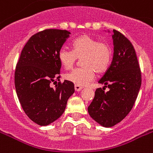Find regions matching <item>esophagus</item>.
I'll list each match as a JSON object with an SVG mask.
<instances>
[{
    "mask_svg": "<svg viewBox=\"0 0 153 153\" xmlns=\"http://www.w3.org/2000/svg\"><path fill=\"white\" fill-rule=\"evenodd\" d=\"M82 89V86H80V85H74V89H75V91L76 92L81 91Z\"/></svg>",
    "mask_w": 153,
    "mask_h": 153,
    "instance_id": "esophagus-1",
    "label": "esophagus"
}]
</instances>
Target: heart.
<instances>
[{
    "label": "heart",
    "mask_w": 153,
    "mask_h": 153,
    "mask_svg": "<svg viewBox=\"0 0 153 153\" xmlns=\"http://www.w3.org/2000/svg\"><path fill=\"white\" fill-rule=\"evenodd\" d=\"M72 51L62 48L58 59L67 69L72 68L77 58H81L83 68H76L65 74L66 80L75 85H85L94 78V72L101 73L108 69L111 63L112 51L105 42H98L91 36L84 34L72 42Z\"/></svg>",
    "instance_id": "obj_1"
}]
</instances>
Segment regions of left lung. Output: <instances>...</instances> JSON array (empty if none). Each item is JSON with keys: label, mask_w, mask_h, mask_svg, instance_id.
Masks as SVG:
<instances>
[{"label": "left lung", "mask_w": 153, "mask_h": 153, "mask_svg": "<svg viewBox=\"0 0 153 153\" xmlns=\"http://www.w3.org/2000/svg\"><path fill=\"white\" fill-rule=\"evenodd\" d=\"M111 33L108 30H105ZM114 53L111 64L98 83L95 96L88 107L94 121L104 127L119 123L128 115L134 105L141 85V70L131 42L120 32L113 30ZM105 87L109 89L104 91Z\"/></svg>", "instance_id": "8db88e82"}]
</instances>
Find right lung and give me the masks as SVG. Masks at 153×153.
<instances>
[{
	"instance_id": "1",
	"label": "right lung",
	"mask_w": 153,
	"mask_h": 153,
	"mask_svg": "<svg viewBox=\"0 0 153 153\" xmlns=\"http://www.w3.org/2000/svg\"><path fill=\"white\" fill-rule=\"evenodd\" d=\"M71 33L48 29L30 38L21 52L15 71V87L27 115L40 126H48L64 112L68 100L74 93L72 82L64 80L50 86L59 73L58 53Z\"/></svg>"
}]
</instances>
